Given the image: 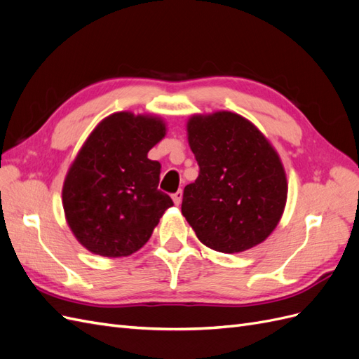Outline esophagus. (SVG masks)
<instances>
[{
    "label": "esophagus",
    "mask_w": 359,
    "mask_h": 359,
    "mask_svg": "<svg viewBox=\"0 0 359 359\" xmlns=\"http://www.w3.org/2000/svg\"><path fill=\"white\" fill-rule=\"evenodd\" d=\"M172 199H173V203H175V205H180V203H181V201H182V191H181V190H178L177 193H173V194H172Z\"/></svg>",
    "instance_id": "34e87169"
}]
</instances>
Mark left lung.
I'll use <instances>...</instances> for the list:
<instances>
[{
    "instance_id": "left-lung-1",
    "label": "left lung",
    "mask_w": 359,
    "mask_h": 359,
    "mask_svg": "<svg viewBox=\"0 0 359 359\" xmlns=\"http://www.w3.org/2000/svg\"><path fill=\"white\" fill-rule=\"evenodd\" d=\"M187 132L199 175L184 189L181 212L199 240L222 253H240L266 240L287 198L274 148L232 112L194 115Z\"/></svg>"
}]
</instances>
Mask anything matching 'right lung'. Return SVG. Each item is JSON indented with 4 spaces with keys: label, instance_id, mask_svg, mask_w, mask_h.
Listing matches in <instances>:
<instances>
[{
    "label": "right lung",
    "instance_id": "right-lung-1",
    "mask_svg": "<svg viewBox=\"0 0 359 359\" xmlns=\"http://www.w3.org/2000/svg\"><path fill=\"white\" fill-rule=\"evenodd\" d=\"M165 135L158 118L118 112L86 139L64 181L62 205L72 232L90 252L135 253L173 205L158 190L160 163L148 158Z\"/></svg>",
    "mask_w": 359,
    "mask_h": 359
}]
</instances>
